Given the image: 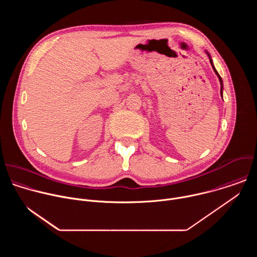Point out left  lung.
Segmentation results:
<instances>
[{"label":"left lung","mask_w":257,"mask_h":257,"mask_svg":"<svg viewBox=\"0 0 257 257\" xmlns=\"http://www.w3.org/2000/svg\"><path fill=\"white\" fill-rule=\"evenodd\" d=\"M207 55H208V57H209V61H210V64H211V66H212V69H213V71L215 72V74L217 75V77H218V79H219V82H221V95L223 96V80H222V77L219 76V74L217 73V71L215 70V68H214V66H213V64H212V61H211L210 56H209V54H208V53H207Z\"/></svg>","instance_id":"obj_1"}]
</instances>
